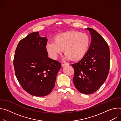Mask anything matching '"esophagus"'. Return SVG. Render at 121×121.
<instances>
[{"label":"esophagus","mask_w":121,"mask_h":121,"mask_svg":"<svg viewBox=\"0 0 121 121\" xmlns=\"http://www.w3.org/2000/svg\"><path fill=\"white\" fill-rule=\"evenodd\" d=\"M68 65V64H67V63H62V64H61V65L62 67H64V66H65V65Z\"/></svg>","instance_id":"1"}]
</instances>
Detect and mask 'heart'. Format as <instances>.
I'll use <instances>...</instances> for the list:
<instances>
[{
  "label": "heart",
  "instance_id": "1",
  "mask_svg": "<svg viewBox=\"0 0 121 121\" xmlns=\"http://www.w3.org/2000/svg\"><path fill=\"white\" fill-rule=\"evenodd\" d=\"M90 43L87 34L77 31H69L56 35L54 42L48 43L46 49L51 58L56 59L64 50L66 57L73 61L82 59Z\"/></svg>",
  "mask_w": 121,
  "mask_h": 121
}]
</instances>
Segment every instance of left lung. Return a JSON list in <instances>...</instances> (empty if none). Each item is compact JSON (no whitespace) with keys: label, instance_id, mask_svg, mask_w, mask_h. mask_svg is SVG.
Masks as SVG:
<instances>
[{"label":"left lung","instance_id":"left-lung-1","mask_svg":"<svg viewBox=\"0 0 121 121\" xmlns=\"http://www.w3.org/2000/svg\"><path fill=\"white\" fill-rule=\"evenodd\" d=\"M91 36V42L84 57L73 64V79L77 89L85 94L96 91L104 83L108 75L110 52L108 44L92 28H87Z\"/></svg>","mask_w":121,"mask_h":121}]
</instances>
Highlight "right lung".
<instances>
[{
    "instance_id": "right-lung-1",
    "label": "right lung",
    "mask_w": 121,
    "mask_h": 121,
    "mask_svg": "<svg viewBox=\"0 0 121 121\" xmlns=\"http://www.w3.org/2000/svg\"><path fill=\"white\" fill-rule=\"evenodd\" d=\"M47 39L39 32L21 40L15 51L13 65L16 78L22 88L37 97L50 94L55 87L61 64L48 56Z\"/></svg>"
}]
</instances>
